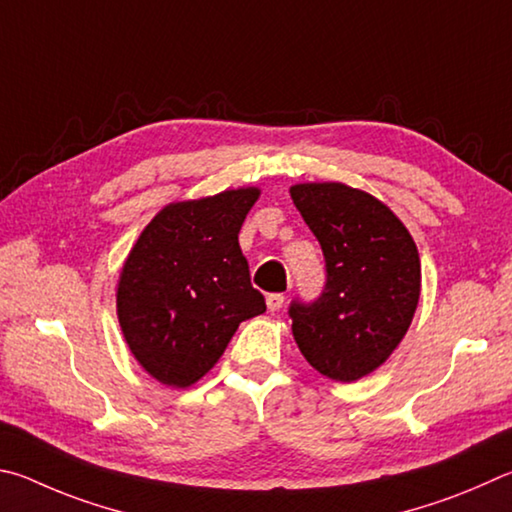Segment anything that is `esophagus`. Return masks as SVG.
<instances>
[{
	"mask_svg": "<svg viewBox=\"0 0 512 512\" xmlns=\"http://www.w3.org/2000/svg\"><path fill=\"white\" fill-rule=\"evenodd\" d=\"M265 303H267V310L270 312H276V310H281L283 308V303H285V297L281 292H274V294H267V299H265Z\"/></svg>",
	"mask_w": 512,
	"mask_h": 512,
	"instance_id": "esophagus-1",
	"label": "esophagus"
}]
</instances>
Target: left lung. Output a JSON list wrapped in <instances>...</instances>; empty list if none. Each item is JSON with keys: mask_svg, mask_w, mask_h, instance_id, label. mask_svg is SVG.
Segmentation results:
<instances>
[{"mask_svg": "<svg viewBox=\"0 0 512 512\" xmlns=\"http://www.w3.org/2000/svg\"><path fill=\"white\" fill-rule=\"evenodd\" d=\"M292 202L326 258V285L290 306L292 335L315 371L355 382L389 360L420 297V258L387 204L342 182L294 184Z\"/></svg>", "mask_w": 512, "mask_h": 512, "instance_id": "left-lung-1", "label": "left lung"}]
</instances>
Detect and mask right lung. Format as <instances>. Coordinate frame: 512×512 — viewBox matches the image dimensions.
Here are the masks:
<instances>
[{
  "instance_id": "right-lung-1",
  "label": "right lung",
  "mask_w": 512,
  "mask_h": 512,
  "mask_svg": "<svg viewBox=\"0 0 512 512\" xmlns=\"http://www.w3.org/2000/svg\"><path fill=\"white\" fill-rule=\"evenodd\" d=\"M258 195L247 186L168 204L125 258L116 315L134 360L157 382L191 387L242 321L265 312L238 245Z\"/></svg>"
}]
</instances>
